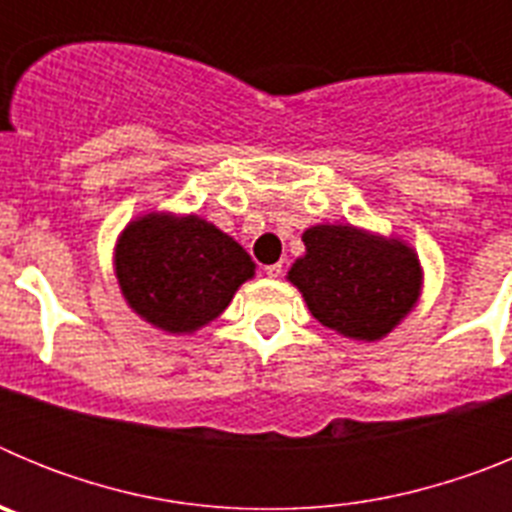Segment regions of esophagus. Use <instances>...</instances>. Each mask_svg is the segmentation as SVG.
<instances>
[{
  "instance_id": "obj_1",
  "label": "esophagus",
  "mask_w": 512,
  "mask_h": 512,
  "mask_svg": "<svg viewBox=\"0 0 512 512\" xmlns=\"http://www.w3.org/2000/svg\"><path fill=\"white\" fill-rule=\"evenodd\" d=\"M264 271H266V277L277 279V277H282L284 264H282V261H277V264H269V266H264Z\"/></svg>"
}]
</instances>
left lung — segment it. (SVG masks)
Wrapping results in <instances>:
<instances>
[{
	"instance_id": "left-lung-1",
	"label": "left lung",
	"mask_w": 512,
	"mask_h": 512,
	"mask_svg": "<svg viewBox=\"0 0 512 512\" xmlns=\"http://www.w3.org/2000/svg\"><path fill=\"white\" fill-rule=\"evenodd\" d=\"M307 253L289 282L315 318L343 336L377 341L410 312L420 292L413 248L351 225H315L302 235Z\"/></svg>"
}]
</instances>
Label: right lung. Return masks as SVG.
<instances>
[{
    "instance_id": "1",
    "label": "right lung",
    "mask_w": 512,
    "mask_h": 512,
    "mask_svg": "<svg viewBox=\"0 0 512 512\" xmlns=\"http://www.w3.org/2000/svg\"><path fill=\"white\" fill-rule=\"evenodd\" d=\"M115 269L130 307L169 333L215 320L253 277L251 256L197 215H146L130 223L117 243Z\"/></svg>"
}]
</instances>
